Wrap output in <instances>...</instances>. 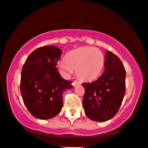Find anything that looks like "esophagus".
I'll list each match as a JSON object with an SVG mask.
<instances>
[{
    "mask_svg": "<svg viewBox=\"0 0 148 148\" xmlns=\"http://www.w3.org/2000/svg\"><path fill=\"white\" fill-rule=\"evenodd\" d=\"M80 84V82H77V81H74V82H73V86H78V85Z\"/></svg>",
    "mask_w": 148,
    "mask_h": 148,
    "instance_id": "34e87169",
    "label": "esophagus"
}]
</instances>
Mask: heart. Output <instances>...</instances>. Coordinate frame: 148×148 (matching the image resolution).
<instances>
[{"mask_svg":"<svg viewBox=\"0 0 148 148\" xmlns=\"http://www.w3.org/2000/svg\"><path fill=\"white\" fill-rule=\"evenodd\" d=\"M104 66V56L99 49L95 47L79 48L70 51L65 61L59 62V67L62 74L69 76L77 70L81 79L91 81L97 78Z\"/></svg>","mask_w":148,"mask_h":148,"instance_id":"heart-1","label":"heart"}]
</instances>
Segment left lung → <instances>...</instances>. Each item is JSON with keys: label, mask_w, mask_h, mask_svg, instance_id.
<instances>
[{"label": "left lung", "mask_w": 148, "mask_h": 148, "mask_svg": "<svg viewBox=\"0 0 148 148\" xmlns=\"http://www.w3.org/2000/svg\"><path fill=\"white\" fill-rule=\"evenodd\" d=\"M104 72L96 81L83 83V107L90 120L105 122L116 115L125 94L126 71L121 60L110 51L105 54Z\"/></svg>", "instance_id": "obj_1"}]
</instances>
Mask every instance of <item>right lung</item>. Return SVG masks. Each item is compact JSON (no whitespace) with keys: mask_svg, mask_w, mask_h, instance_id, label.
Segmentation results:
<instances>
[{"mask_svg":"<svg viewBox=\"0 0 148 148\" xmlns=\"http://www.w3.org/2000/svg\"><path fill=\"white\" fill-rule=\"evenodd\" d=\"M62 51L53 46L38 48L23 64L20 89L24 104L34 117L48 120L63 107V94L73 87L62 78L56 67Z\"/></svg>","mask_w":148,"mask_h":148,"instance_id":"1","label":"right lung"}]
</instances>
